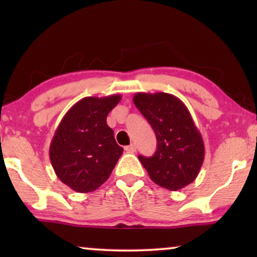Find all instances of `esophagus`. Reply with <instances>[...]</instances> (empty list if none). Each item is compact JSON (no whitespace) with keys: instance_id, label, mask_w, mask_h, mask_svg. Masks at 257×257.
I'll return each mask as SVG.
<instances>
[{"instance_id":"obj_1","label":"esophagus","mask_w":257,"mask_h":257,"mask_svg":"<svg viewBox=\"0 0 257 257\" xmlns=\"http://www.w3.org/2000/svg\"><path fill=\"white\" fill-rule=\"evenodd\" d=\"M125 151L127 153H135L136 151H137V146L135 145V144H131V145H128V146L125 147Z\"/></svg>"}]
</instances>
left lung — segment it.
Wrapping results in <instances>:
<instances>
[{
    "label": "left lung",
    "mask_w": 257,
    "mask_h": 257,
    "mask_svg": "<svg viewBox=\"0 0 257 257\" xmlns=\"http://www.w3.org/2000/svg\"><path fill=\"white\" fill-rule=\"evenodd\" d=\"M133 103L157 137L153 157L139 156L151 180L170 191L192 184L205 159V145L186 105L165 92H138Z\"/></svg>",
    "instance_id": "obj_1"
}]
</instances>
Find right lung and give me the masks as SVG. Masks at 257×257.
Returning a JSON list of instances; mask_svg holds the SVG:
<instances>
[{"mask_svg":"<svg viewBox=\"0 0 257 257\" xmlns=\"http://www.w3.org/2000/svg\"><path fill=\"white\" fill-rule=\"evenodd\" d=\"M120 94L85 97L66 112L56 128L49 156L57 178L78 193L99 188L122 154L106 117Z\"/></svg>","mask_w":257,"mask_h":257,"instance_id":"1","label":"right lung"}]
</instances>
